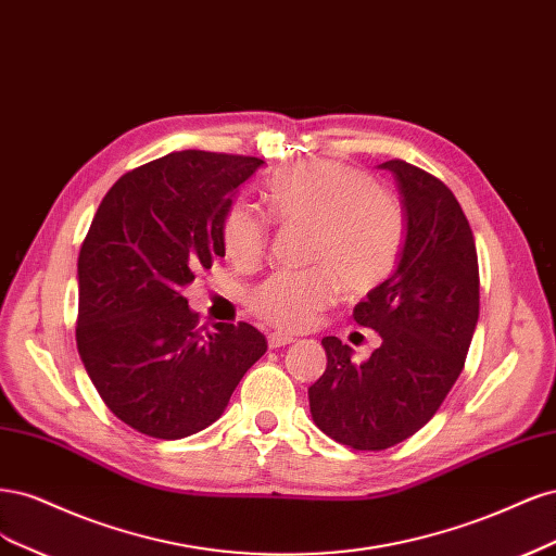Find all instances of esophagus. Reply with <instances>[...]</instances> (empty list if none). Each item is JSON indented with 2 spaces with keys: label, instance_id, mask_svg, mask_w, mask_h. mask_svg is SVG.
I'll return each instance as SVG.
<instances>
[{
  "label": "esophagus",
  "instance_id": "34e87169",
  "mask_svg": "<svg viewBox=\"0 0 556 556\" xmlns=\"http://www.w3.org/2000/svg\"><path fill=\"white\" fill-rule=\"evenodd\" d=\"M291 342H293L291 334H281V332H270V334H267V346H270V349H279V346H286V344H291Z\"/></svg>",
  "mask_w": 556,
  "mask_h": 556
}]
</instances>
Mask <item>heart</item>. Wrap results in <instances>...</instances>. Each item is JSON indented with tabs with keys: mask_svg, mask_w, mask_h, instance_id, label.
I'll return each instance as SVG.
<instances>
[{
	"mask_svg": "<svg viewBox=\"0 0 556 556\" xmlns=\"http://www.w3.org/2000/svg\"><path fill=\"white\" fill-rule=\"evenodd\" d=\"M267 212L281 224L307 226V258L318 267L277 273L252 293V309L275 328L307 330L337 300L339 281L349 293H369L395 267L404 242V210L363 173L334 161H307L277 173L265 187ZM226 256L256 265L267 247V224L247 203L230 205L222 226Z\"/></svg>",
	"mask_w": 556,
	"mask_h": 556,
	"instance_id": "heart-1",
	"label": "heart"
}]
</instances>
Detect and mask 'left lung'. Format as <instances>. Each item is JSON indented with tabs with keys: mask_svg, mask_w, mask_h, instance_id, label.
Instances as JSON below:
<instances>
[{
	"mask_svg": "<svg viewBox=\"0 0 556 556\" xmlns=\"http://www.w3.org/2000/svg\"><path fill=\"white\" fill-rule=\"evenodd\" d=\"M404 210L395 270L357 302L353 318L381 334L367 361L326 337L328 367L309 388L316 427L355 451H383L414 437L462 374L478 324L480 279L471 226L441 180L392 159Z\"/></svg>",
	"mask_w": 556,
	"mask_h": 556,
	"instance_id": "1",
	"label": "left lung"
}]
</instances>
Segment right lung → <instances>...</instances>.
I'll return each instance as SVG.
<instances>
[{"mask_svg":"<svg viewBox=\"0 0 556 556\" xmlns=\"http://www.w3.org/2000/svg\"><path fill=\"white\" fill-rule=\"evenodd\" d=\"M265 161L170 152L111 187L78 256L83 365L101 400L138 432L185 439L219 420L267 351L249 324L199 328L182 289L226 256L222 226Z\"/></svg>","mask_w":556,"mask_h":556,"instance_id":"right-lung-1","label":"right lung"}]
</instances>
